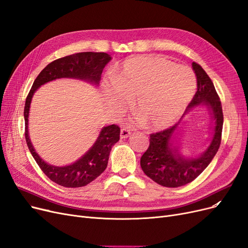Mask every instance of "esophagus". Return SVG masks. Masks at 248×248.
<instances>
[{
	"mask_svg": "<svg viewBox=\"0 0 248 248\" xmlns=\"http://www.w3.org/2000/svg\"><path fill=\"white\" fill-rule=\"evenodd\" d=\"M131 136V132L127 130V129H123L122 131H121V138L122 139H126V138H129V137Z\"/></svg>",
	"mask_w": 248,
	"mask_h": 248,
	"instance_id": "1",
	"label": "esophagus"
}]
</instances>
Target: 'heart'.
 <instances>
[{"instance_id": "obj_1", "label": "heart", "mask_w": 248, "mask_h": 248, "mask_svg": "<svg viewBox=\"0 0 248 248\" xmlns=\"http://www.w3.org/2000/svg\"><path fill=\"white\" fill-rule=\"evenodd\" d=\"M196 79L190 68L157 56L124 62L104 88L109 105L122 111L134 100V111L151 129H164L183 113L194 95Z\"/></svg>"}]
</instances>
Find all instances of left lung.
<instances>
[{
	"mask_svg": "<svg viewBox=\"0 0 248 248\" xmlns=\"http://www.w3.org/2000/svg\"><path fill=\"white\" fill-rule=\"evenodd\" d=\"M196 79L197 92L188 105L186 112L197 106H205L213 118L212 139L207 148L195 157H187L181 153L178 133L182 119L170 129L151 134L148 149L141 157V168L145 175L155 183L170 188L184 186L195 180L217 154L221 144L223 130V110L212 79L199 64L192 63Z\"/></svg>",
	"mask_w": 248,
	"mask_h": 248,
	"instance_id": "obj_1",
	"label": "left lung"
}]
</instances>
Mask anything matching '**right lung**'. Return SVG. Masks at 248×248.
I'll return each mask as SVG.
<instances>
[{
    "label": "right lung",
    "instance_id": "1",
    "mask_svg": "<svg viewBox=\"0 0 248 248\" xmlns=\"http://www.w3.org/2000/svg\"><path fill=\"white\" fill-rule=\"evenodd\" d=\"M111 60L107 53L82 52L59 58L46 66L33 81V85L25 100L24 121L25 140L32 157L38 166L51 181L67 188H78L88 185L102 173L107 168L108 158L112 146L118 142L121 129L111 124L102 127L93 146L68 166L56 167L46 162L34 150L29 135V115L31 99L41 86L58 78H77L99 86L101 75L106 64Z\"/></svg>",
    "mask_w": 248,
    "mask_h": 248
}]
</instances>
